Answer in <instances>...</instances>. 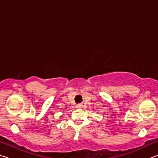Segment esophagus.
Masks as SVG:
<instances>
[{"label":"esophagus","instance_id":"esophagus-1","mask_svg":"<svg viewBox=\"0 0 158 158\" xmlns=\"http://www.w3.org/2000/svg\"><path fill=\"white\" fill-rule=\"evenodd\" d=\"M82 107V105H81V104L76 105V108H81Z\"/></svg>","mask_w":158,"mask_h":158}]
</instances>
